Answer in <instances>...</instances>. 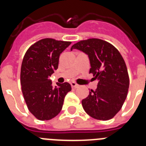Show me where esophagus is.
<instances>
[{
	"mask_svg": "<svg viewBox=\"0 0 146 146\" xmlns=\"http://www.w3.org/2000/svg\"><path fill=\"white\" fill-rule=\"evenodd\" d=\"M71 86H72V88H77L79 87V85H77V83L74 82H71Z\"/></svg>",
	"mask_w": 146,
	"mask_h": 146,
	"instance_id": "obj_1",
	"label": "esophagus"
}]
</instances>
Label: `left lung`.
Returning <instances> with one entry per match:
<instances>
[{
    "mask_svg": "<svg viewBox=\"0 0 146 146\" xmlns=\"http://www.w3.org/2000/svg\"><path fill=\"white\" fill-rule=\"evenodd\" d=\"M73 49L88 55L89 73L98 80L96 90H91L88 96L82 99V108L95 119H111L122 108L129 86L123 57L113 45L99 38L82 40L72 45L71 50Z\"/></svg>",
    "mask_w": 146,
    "mask_h": 146,
    "instance_id": "8db88e82",
    "label": "left lung"
}]
</instances>
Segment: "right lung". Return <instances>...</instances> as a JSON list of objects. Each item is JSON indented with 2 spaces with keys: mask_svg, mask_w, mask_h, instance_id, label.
<instances>
[{
  "mask_svg": "<svg viewBox=\"0 0 146 146\" xmlns=\"http://www.w3.org/2000/svg\"><path fill=\"white\" fill-rule=\"evenodd\" d=\"M70 42L43 38L28 48L20 72L22 91L29 111L37 119L47 121L60 112L66 95L72 90L69 82L56 83L50 77L58 67L59 56Z\"/></svg>",
  "mask_w": 146,
  "mask_h": 146,
  "instance_id": "right-lung-1",
  "label": "right lung"
}]
</instances>
